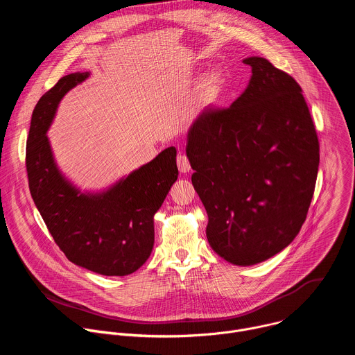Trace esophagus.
<instances>
[{
	"mask_svg": "<svg viewBox=\"0 0 355 355\" xmlns=\"http://www.w3.org/2000/svg\"><path fill=\"white\" fill-rule=\"evenodd\" d=\"M177 164H178V168H180V171H181L182 174L189 173L191 164H189V160H188V157H187L185 155H178V157H177Z\"/></svg>",
	"mask_w": 355,
	"mask_h": 355,
	"instance_id": "obj_1",
	"label": "esophagus"
}]
</instances>
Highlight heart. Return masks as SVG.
I'll return each mask as SVG.
<instances>
[{
    "instance_id": "1",
    "label": "heart",
    "mask_w": 355,
    "mask_h": 355,
    "mask_svg": "<svg viewBox=\"0 0 355 355\" xmlns=\"http://www.w3.org/2000/svg\"><path fill=\"white\" fill-rule=\"evenodd\" d=\"M223 85H225V80L219 71L212 70L207 73L200 78L196 87V91H195L196 104L202 108L214 105L223 91Z\"/></svg>"
}]
</instances>
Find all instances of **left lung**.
Masks as SVG:
<instances>
[{"label":"left lung","mask_w":355,"mask_h":355,"mask_svg":"<svg viewBox=\"0 0 355 355\" xmlns=\"http://www.w3.org/2000/svg\"><path fill=\"white\" fill-rule=\"evenodd\" d=\"M229 108L208 107L188 130L192 185L207 237L226 261L252 266L282 251L306 219L319 168L318 133L299 84L264 58Z\"/></svg>","instance_id":"obj_1"}]
</instances>
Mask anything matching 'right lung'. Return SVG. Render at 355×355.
<instances>
[{
    "instance_id": "obj_1",
    "label": "right lung",
    "mask_w": 355,
    "mask_h": 355,
    "mask_svg": "<svg viewBox=\"0 0 355 355\" xmlns=\"http://www.w3.org/2000/svg\"><path fill=\"white\" fill-rule=\"evenodd\" d=\"M89 73L62 77L36 104L26 141L31 195L66 257L92 272L123 277L139 270L155 244V214L177 181V150L168 147L96 193H83L59 171L46 132L60 99Z\"/></svg>"
}]
</instances>
